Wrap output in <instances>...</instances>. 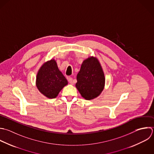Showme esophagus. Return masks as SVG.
<instances>
[{"label":"esophagus","mask_w":154,"mask_h":154,"mask_svg":"<svg viewBox=\"0 0 154 154\" xmlns=\"http://www.w3.org/2000/svg\"><path fill=\"white\" fill-rule=\"evenodd\" d=\"M68 82H69V83L71 85H73V84H74L73 79H72V78H71V77H69V78H68Z\"/></svg>","instance_id":"esophagus-1"}]
</instances>
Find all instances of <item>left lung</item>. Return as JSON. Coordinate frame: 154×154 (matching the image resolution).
I'll use <instances>...</instances> for the list:
<instances>
[{"instance_id": "obj_1", "label": "left lung", "mask_w": 154, "mask_h": 154, "mask_svg": "<svg viewBox=\"0 0 154 154\" xmlns=\"http://www.w3.org/2000/svg\"><path fill=\"white\" fill-rule=\"evenodd\" d=\"M77 80L75 87L85 99L93 100L101 94L105 86V76L96 57L91 56L83 62Z\"/></svg>"}]
</instances>
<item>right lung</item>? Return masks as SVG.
Returning <instances> with one entry per match:
<instances>
[{
	"label": "right lung",
	"mask_w": 154,
	"mask_h": 154,
	"mask_svg": "<svg viewBox=\"0 0 154 154\" xmlns=\"http://www.w3.org/2000/svg\"><path fill=\"white\" fill-rule=\"evenodd\" d=\"M67 85V80L53 59L43 63L37 73L36 86L39 91L48 98H55Z\"/></svg>",
	"instance_id": "right-lung-1"
}]
</instances>
